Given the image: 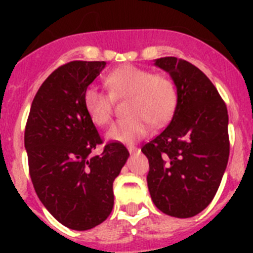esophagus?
<instances>
[{"mask_svg":"<svg viewBox=\"0 0 253 253\" xmlns=\"http://www.w3.org/2000/svg\"><path fill=\"white\" fill-rule=\"evenodd\" d=\"M139 148H136V147H128V152L130 154H135V152H139Z\"/></svg>","mask_w":253,"mask_h":253,"instance_id":"34e87169","label":"esophagus"}]
</instances>
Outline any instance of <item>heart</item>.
Masks as SVG:
<instances>
[{"mask_svg": "<svg viewBox=\"0 0 253 253\" xmlns=\"http://www.w3.org/2000/svg\"><path fill=\"white\" fill-rule=\"evenodd\" d=\"M105 84L115 98L128 95L126 113L130 115L109 128L106 138L111 142L135 143L148 134L152 123L162 126L168 122L176 109V87L164 75H152L150 71L135 65H122L107 73ZM111 96L93 85L85 89L84 107L97 126H106L110 122L113 115Z\"/></svg>", "mask_w": 253, "mask_h": 253, "instance_id": "heart-1", "label": "heart"}]
</instances>
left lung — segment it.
Returning <instances> with one entry per match:
<instances>
[{
	"mask_svg": "<svg viewBox=\"0 0 253 253\" xmlns=\"http://www.w3.org/2000/svg\"><path fill=\"white\" fill-rule=\"evenodd\" d=\"M155 65L174 83L177 105L166 130L142 148L150 162L148 190L160 211L190 218L211 202L227 167V107L208 76L189 61L160 57Z\"/></svg>",
	"mask_w": 253,
	"mask_h": 253,
	"instance_id": "1",
	"label": "left lung"
}]
</instances>
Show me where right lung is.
Returning <instances> with one entry per match:
<instances>
[{"instance_id": "add662e5", "label": "right lung", "mask_w": 253, "mask_h": 253, "mask_svg": "<svg viewBox=\"0 0 253 253\" xmlns=\"http://www.w3.org/2000/svg\"><path fill=\"white\" fill-rule=\"evenodd\" d=\"M105 61H71L53 71L30 109L25 148L30 177L44 208L65 227L98 226L114 206L113 182L130 156L122 143H102L84 107V91Z\"/></svg>"}]
</instances>
